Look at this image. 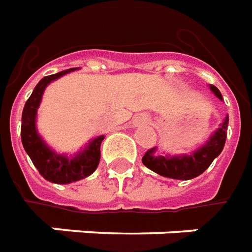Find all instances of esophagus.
Instances as JSON below:
<instances>
[{
  "mask_svg": "<svg viewBox=\"0 0 252 252\" xmlns=\"http://www.w3.org/2000/svg\"><path fill=\"white\" fill-rule=\"evenodd\" d=\"M151 122V119L148 115H144V114H141L138 117L135 118V125H146V123Z\"/></svg>",
  "mask_w": 252,
  "mask_h": 252,
  "instance_id": "esophagus-1",
  "label": "esophagus"
}]
</instances>
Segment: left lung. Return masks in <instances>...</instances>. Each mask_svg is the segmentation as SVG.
I'll use <instances>...</instances> for the list:
<instances>
[{
    "instance_id": "left-lung-1",
    "label": "left lung",
    "mask_w": 252,
    "mask_h": 252,
    "mask_svg": "<svg viewBox=\"0 0 252 252\" xmlns=\"http://www.w3.org/2000/svg\"><path fill=\"white\" fill-rule=\"evenodd\" d=\"M210 91L222 100V96L215 85H210ZM228 115L221 123L220 127L210 135L205 144L197 151L191 152L190 155H180V156H156V148H152L146 152L142 158V163L145 167L156 172V174L171 178V179L189 180L194 179L205 172L209 165L213 163L219 155H220L226 140V130H228Z\"/></svg>"
}]
</instances>
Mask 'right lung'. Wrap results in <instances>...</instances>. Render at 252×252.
Here are the masks:
<instances>
[{
  "mask_svg": "<svg viewBox=\"0 0 252 252\" xmlns=\"http://www.w3.org/2000/svg\"><path fill=\"white\" fill-rule=\"evenodd\" d=\"M76 69L77 67H72L42 78L27 100L21 115V142L27 155L44 179L58 185L77 182L94 174L100 161V145L101 141L104 140V135H99L91 141L83 151L72 156H66L53 151L37 133L36 114L44 89L51 81L74 72Z\"/></svg>",
  "mask_w": 252,
  "mask_h": 252,
  "instance_id": "1",
  "label": "right lung"
}]
</instances>
